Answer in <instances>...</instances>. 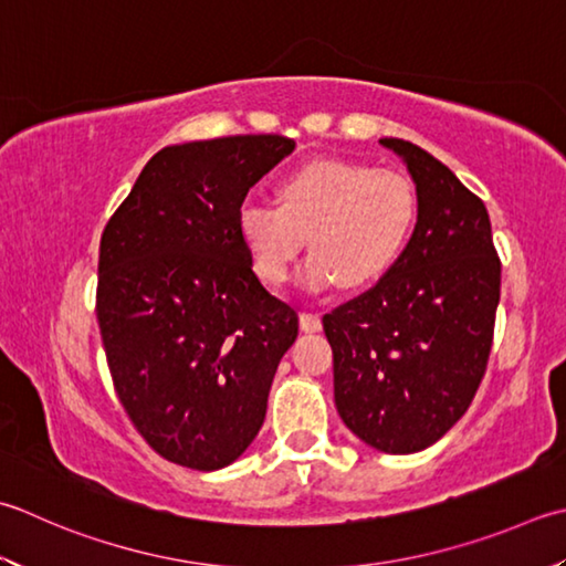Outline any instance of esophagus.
Masks as SVG:
<instances>
[{
	"label": "esophagus",
	"mask_w": 566,
	"mask_h": 566,
	"mask_svg": "<svg viewBox=\"0 0 566 566\" xmlns=\"http://www.w3.org/2000/svg\"><path fill=\"white\" fill-rule=\"evenodd\" d=\"M298 321H302L304 331H321V314L316 312H302L298 314Z\"/></svg>",
	"instance_id": "obj_1"
}]
</instances>
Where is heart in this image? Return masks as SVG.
I'll use <instances>...</instances> for the list:
<instances>
[{"label": "heart", "mask_w": 566, "mask_h": 566, "mask_svg": "<svg viewBox=\"0 0 566 566\" xmlns=\"http://www.w3.org/2000/svg\"><path fill=\"white\" fill-rule=\"evenodd\" d=\"M419 218V188L405 171L353 159H318L286 174L276 206L248 201L238 232L262 282L282 286L302 258L314 254L302 282L314 292L338 282L360 290L400 258Z\"/></svg>", "instance_id": "heart-1"}]
</instances>
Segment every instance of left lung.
Listing matches in <instances>:
<instances>
[{
  "label": "left lung",
  "mask_w": 566,
  "mask_h": 566,
  "mask_svg": "<svg viewBox=\"0 0 566 566\" xmlns=\"http://www.w3.org/2000/svg\"><path fill=\"white\" fill-rule=\"evenodd\" d=\"M419 188V218L378 284L324 316L346 427L385 453L434 444L489 365L501 258L483 201L412 142L385 137Z\"/></svg>",
  "instance_id": "8db88e82"
}]
</instances>
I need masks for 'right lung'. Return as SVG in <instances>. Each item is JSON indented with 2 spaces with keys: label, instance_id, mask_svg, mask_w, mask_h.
Masks as SVG:
<instances>
[{
  "label": "right lung",
  "instance_id": "right-lung-1",
  "mask_svg": "<svg viewBox=\"0 0 566 566\" xmlns=\"http://www.w3.org/2000/svg\"><path fill=\"white\" fill-rule=\"evenodd\" d=\"M294 139L232 135L164 147L99 238L95 314L115 392L166 461L216 471L245 451L298 331L238 232L250 188Z\"/></svg>",
  "mask_w": 566,
  "mask_h": 566
}]
</instances>
